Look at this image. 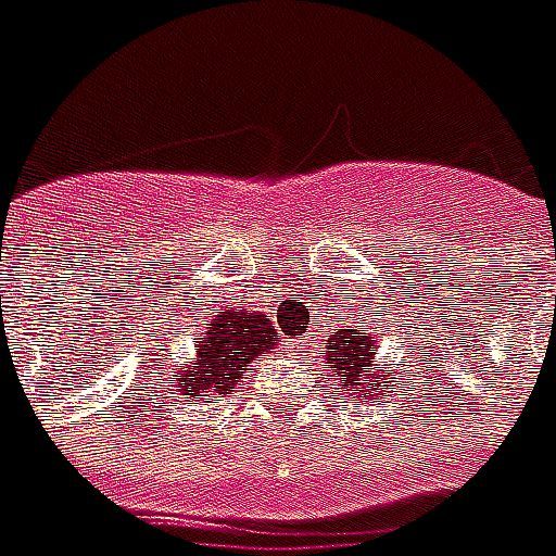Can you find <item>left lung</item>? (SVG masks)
I'll list each match as a JSON object with an SVG mask.
<instances>
[{
  "label": "left lung",
  "instance_id": "left-lung-1",
  "mask_svg": "<svg viewBox=\"0 0 556 556\" xmlns=\"http://www.w3.org/2000/svg\"><path fill=\"white\" fill-rule=\"evenodd\" d=\"M338 320H344V317H338ZM374 356H377V341L365 326L348 323V326H338L329 334L326 365L332 368V380H338V386L353 397H368L374 392V386L380 383H397L395 374H386L380 368H374V377L365 374L371 371ZM365 379L369 380L368 384L364 383Z\"/></svg>",
  "mask_w": 556,
  "mask_h": 556
}]
</instances>
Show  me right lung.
<instances>
[{
	"instance_id": "1",
	"label": "right lung",
	"mask_w": 556,
	"mask_h": 556,
	"mask_svg": "<svg viewBox=\"0 0 556 556\" xmlns=\"http://www.w3.org/2000/svg\"><path fill=\"white\" fill-rule=\"evenodd\" d=\"M278 344V329L266 314L248 311H215L206 323L203 338H197V350L188 365L173 371L185 395H230L242 377L254 371L251 365Z\"/></svg>"
}]
</instances>
